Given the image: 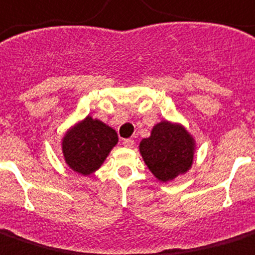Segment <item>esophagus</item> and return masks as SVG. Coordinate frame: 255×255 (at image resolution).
<instances>
[{
  "label": "esophagus",
  "mask_w": 255,
  "mask_h": 255,
  "mask_svg": "<svg viewBox=\"0 0 255 255\" xmlns=\"http://www.w3.org/2000/svg\"><path fill=\"white\" fill-rule=\"evenodd\" d=\"M134 144V141L132 138H123V145L127 146V148H132Z\"/></svg>",
  "instance_id": "esophagus-1"
}]
</instances>
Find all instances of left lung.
I'll use <instances>...</instances> for the list:
<instances>
[{"label": "left lung", "instance_id": "left-lung-1", "mask_svg": "<svg viewBox=\"0 0 255 255\" xmlns=\"http://www.w3.org/2000/svg\"><path fill=\"white\" fill-rule=\"evenodd\" d=\"M140 153L156 178L171 181L191 167L194 141L183 127L161 122L153 127L150 137L142 138Z\"/></svg>", "mask_w": 255, "mask_h": 255}]
</instances>
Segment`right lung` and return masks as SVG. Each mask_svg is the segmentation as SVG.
<instances>
[{"label": "right lung", "instance_id": "1", "mask_svg": "<svg viewBox=\"0 0 255 255\" xmlns=\"http://www.w3.org/2000/svg\"><path fill=\"white\" fill-rule=\"evenodd\" d=\"M117 142L118 134L113 128L88 117L64 137L63 153L74 171L88 175L102 165Z\"/></svg>", "mask_w": 255, "mask_h": 255}]
</instances>
